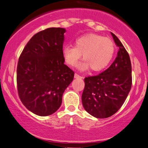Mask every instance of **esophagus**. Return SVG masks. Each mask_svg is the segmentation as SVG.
Here are the masks:
<instances>
[{
	"instance_id": "34e87169",
	"label": "esophagus",
	"mask_w": 148,
	"mask_h": 148,
	"mask_svg": "<svg viewBox=\"0 0 148 148\" xmlns=\"http://www.w3.org/2000/svg\"><path fill=\"white\" fill-rule=\"evenodd\" d=\"M74 77H75V78H80V79L82 78V76L79 75L77 74V73H75V75H74Z\"/></svg>"
}]
</instances>
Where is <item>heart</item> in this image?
<instances>
[{
  "label": "heart",
  "instance_id": "b5f03b06",
  "mask_svg": "<svg viewBox=\"0 0 148 148\" xmlns=\"http://www.w3.org/2000/svg\"><path fill=\"white\" fill-rule=\"evenodd\" d=\"M114 43L110 39L98 34H89L77 38L74 46L66 45L63 55L68 64L75 66L82 57L84 61L79 65L82 71L91 69L102 71L108 66L113 57Z\"/></svg>",
  "mask_w": 148,
  "mask_h": 148
}]
</instances>
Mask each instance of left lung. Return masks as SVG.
<instances>
[{"instance_id":"8db88e82","label":"left lung","mask_w":148,"mask_h":148,"mask_svg":"<svg viewBox=\"0 0 148 148\" xmlns=\"http://www.w3.org/2000/svg\"><path fill=\"white\" fill-rule=\"evenodd\" d=\"M111 35L119 47L117 57L105 71L84 78L85 85L82 94L83 107L96 118H107L117 112L132 88L130 57L117 36L112 33Z\"/></svg>"}]
</instances>
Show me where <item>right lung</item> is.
I'll use <instances>...</instances> for the list:
<instances>
[{
	"label": "right lung",
	"mask_w": 148,
	"mask_h": 148,
	"mask_svg": "<svg viewBox=\"0 0 148 148\" xmlns=\"http://www.w3.org/2000/svg\"><path fill=\"white\" fill-rule=\"evenodd\" d=\"M63 28H48L35 34L23 49L16 69L19 99L33 113L48 116L62 103V96L74 77L64 64Z\"/></svg>",
	"instance_id": "obj_1"
}]
</instances>
